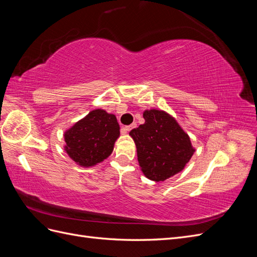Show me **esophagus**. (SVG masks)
Here are the masks:
<instances>
[{
  "instance_id": "1",
  "label": "esophagus",
  "mask_w": 257,
  "mask_h": 257,
  "mask_svg": "<svg viewBox=\"0 0 257 257\" xmlns=\"http://www.w3.org/2000/svg\"><path fill=\"white\" fill-rule=\"evenodd\" d=\"M135 126H136V123H133V124H131V125L122 127V132H123L124 134H125V133H127V132H130L132 128H134Z\"/></svg>"
}]
</instances>
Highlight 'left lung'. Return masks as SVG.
Masks as SVG:
<instances>
[{"mask_svg": "<svg viewBox=\"0 0 257 257\" xmlns=\"http://www.w3.org/2000/svg\"><path fill=\"white\" fill-rule=\"evenodd\" d=\"M145 123L130 132L137 149L144 175L152 181H164L180 173L195 152L190 136L164 110H145Z\"/></svg>", "mask_w": 257, "mask_h": 257, "instance_id": "8db88e82", "label": "left lung"}]
</instances>
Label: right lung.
Wrapping results in <instances>:
<instances>
[{"label":"right lung","instance_id":"1","mask_svg":"<svg viewBox=\"0 0 257 257\" xmlns=\"http://www.w3.org/2000/svg\"><path fill=\"white\" fill-rule=\"evenodd\" d=\"M119 136L115 115L94 109L65 131L64 150L77 165L92 167L109 157Z\"/></svg>","mask_w":257,"mask_h":257}]
</instances>
